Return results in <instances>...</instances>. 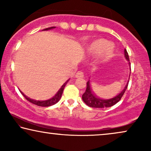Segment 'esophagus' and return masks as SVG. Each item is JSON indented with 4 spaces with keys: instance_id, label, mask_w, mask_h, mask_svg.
<instances>
[{
    "instance_id": "obj_1",
    "label": "esophagus",
    "mask_w": 151,
    "mask_h": 151,
    "mask_svg": "<svg viewBox=\"0 0 151 151\" xmlns=\"http://www.w3.org/2000/svg\"><path fill=\"white\" fill-rule=\"evenodd\" d=\"M75 77H76V78H83L84 77V74L83 73V72H81V71L77 72V74H76Z\"/></svg>"
}]
</instances>
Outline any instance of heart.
<instances>
[{"mask_svg":"<svg viewBox=\"0 0 151 151\" xmlns=\"http://www.w3.org/2000/svg\"><path fill=\"white\" fill-rule=\"evenodd\" d=\"M114 51V45L104 38H98L92 42L88 47L90 55L96 56L99 54L101 61H105L112 57Z\"/></svg>","mask_w":151,"mask_h":151,"instance_id":"1","label":"heart"}]
</instances>
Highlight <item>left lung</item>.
I'll return each mask as SVG.
<instances>
[{"label":"left lung","instance_id":"obj_1","mask_svg":"<svg viewBox=\"0 0 151 151\" xmlns=\"http://www.w3.org/2000/svg\"><path fill=\"white\" fill-rule=\"evenodd\" d=\"M124 55H125L126 59L129 61V57H128V54L126 49H124ZM129 64L130 65V62ZM128 84L126 86V87L124 88V89L120 92L119 94L114 96L113 98L109 99H101V98L96 96L95 94H94L92 92L91 88H90V81L87 82V87H86V92H84L82 95V99L84 101L86 105L92 108H108V107H111V106H114V104H116L120 99H122V97L123 96L124 92H126V89L128 88Z\"/></svg>","mask_w":151,"mask_h":151}]
</instances>
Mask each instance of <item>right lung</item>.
I'll return each mask as SVG.
<instances>
[{
    "label": "right lung",
    "mask_w": 151,
    "mask_h": 151,
    "mask_svg": "<svg viewBox=\"0 0 151 151\" xmlns=\"http://www.w3.org/2000/svg\"><path fill=\"white\" fill-rule=\"evenodd\" d=\"M53 28H55V27H48V28H46V29H44L43 30H48V29H53ZM70 79H68L66 81V82L64 83V84L63 86H61V88H60L59 91L57 92V93L55 94V96H53V97L51 98V99H49L47 100H44V101H36V100H34L32 99H30V98L27 97V96L25 95L23 92H21V94H23L24 96V97L27 100V101H29V102H31L32 104H35V105L37 106H42V107H47V106H52L54 105V104H57L58 101H59L60 99H61V95L62 94H63V89L64 88H65V86L67 83L69 81Z\"/></svg>",
    "instance_id": "right-lung-1"
}]
</instances>
